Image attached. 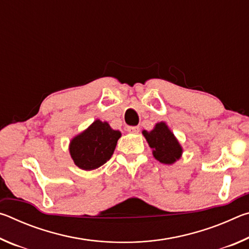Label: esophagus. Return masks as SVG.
<instances>
[{"instance_id":"1","label":"esophagus","mask_w":249,"mask_h":249,"mask_svg":"<svg viewBox=\"0 0 249 249\" xmlns=\"http://www.w3.org/2000/svg\"><path fill=\"white\" fill-rule=\"evenodd\" d=\"M127 132L133 133V134H137L140 132V127L138 126H127Z\"/></svg>"}]
</instances>
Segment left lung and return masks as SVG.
<instances>
[{
    "label": "left lung",
    "instance_id": "1",
    "mask_svg": "<svg viewBox=\"0 0 249 249\" xmlns=\"http://www.w3.org/2000/svg\"><path fill=\"white\" fill-rule=\"evenodd\" d=\"M142 135L153 149L154 157L159 162L172 165L180 159L182 155V147L165 122L156 124L150 132L142 130Z\"/></svg>",
    "mask_w": 249,
    "mask_h": 249
}]
</instances>
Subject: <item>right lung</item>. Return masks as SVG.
<instances>
[{"mask_svg": "<svg viewBox=\"0 0 249 249\" xmlns=\"http://www.w3.org/2000/svg\"><path fill=\"white\" fill-rule=\"evenodd\" d=\"M120 137V130L111 128L107 122L96 120L71 140V158L80 169H96L112 157Z\"/></svg>", "mask_w": 249, "mask_h": 249, "instance_id": "add662e5", "label": "right lung"}]
</instances>
